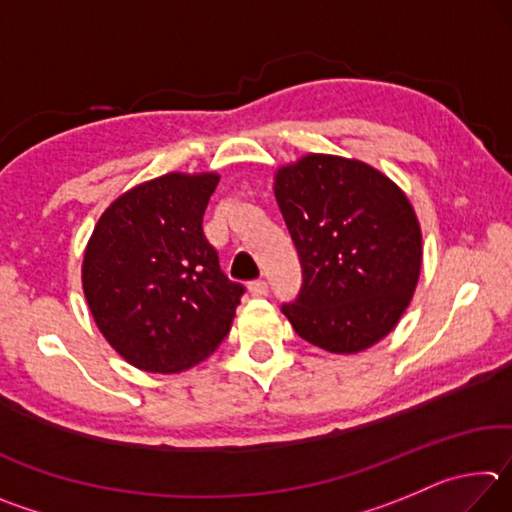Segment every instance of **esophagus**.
I'll return each mask as SVG.
<instances>
[{"mask_svg":"<svg viewBox=\"0 0 512 512\" xmlns=\"http://www.w3.org/2000/svg\"><path fill=\"white\" fill-rule=\"evenodd\" d=\"M248 291H250V296L262 298V296H266V293H268V284L264 280H255V282L248 284Z\"/></svg>","mask_w":512,"mask_h":512,"instance_id":"34e87169","label":"esophagus"}]
</instances>
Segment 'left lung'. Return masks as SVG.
<instances>
[{"label": "left lung", "mask_w": 512, "mask_h": 512, "mask_svg": "<svg viewBox=\"0 0 512 512\" xmlns=\"http://www.w3.org/2000/svg\"><path fill=\"white\" fill-rule=\"evenodd\" d=\"M273 192L302 264V289L282 314L332 354L379 343L420 280L422 230L409 196L370 164L327 153L277 169Z\"/></svg>", "instance_id": "obj_1"}]
</instances>
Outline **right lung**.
Returning a JSON list of instances; mask_svg holds the SVG:
<instances>
[{"label": "right lung", "mask_w": 512, "mask_h": 512, "mask_svg": "<svg viewBox=\"0 0 512 512\" xmlns=\"http://www.w3.org/2000/svg\"><path fill=\"white\" fill-rule=\"evenodd\" d=\"M219 173L171 171L115 198L85 246L90 314L119 357L180 372L219 348L244 287L230 282L203 235Z\"/></svg>", "instance_id": "1"}]
</instances>
